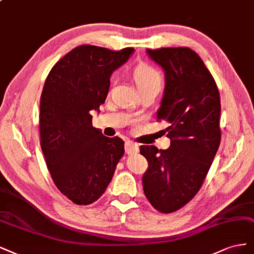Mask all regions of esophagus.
Masks as SVG:
<instances>
[{
    "instance_id": "34e87169",
    "label": "esophagus",
    "mask_w": 254,
    "mask_h": 254,
    "mask_svg": "<svg viewBox=\"0 0 254 254\" xmlns=\"http://www.w3.org/2000/svg\"><path fill=\"white\" fill-rule=\"evenodd\" d=\"M126 152L128 155L136 154L139 152V145L133 141H127L126 142Z\"/></svg>"
}]
</instances>
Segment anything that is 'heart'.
Masks as SVG:
<instances>
[{"mask_svg": "<svg viewBox=\"0 0 254 254\" xmlns=\"http://www.w3.org/2000/svg\"><path fill=\"white\" fill-rule=\"evenodd\" d=\"M134 80L139 92L149 88H159L161 84L160 73L148 64H141L136 67Z\"/></svg>", "mask_w": 254, "mask_h": 254, "instance_id": "obj_1", "label": "heart"}]
</instances>
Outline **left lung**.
<instances>
[{
    "label": "left lung",
    "mask_w": 254,
    "mask_h": 254,
    "mask_svg": "<svg viewBox=\"0 0 254 254\" xmlns=\"http://www.w3.org/2000/svg\"><path fill=\"white\" fill-rule=\"evenodd\" d=\"M165 71V91L157 119L165 120L170 148L141 145L149 162L142 177L152 206L171 213L198 192L220 143V98L200 57L188 47L146 50Z\"/></svg>",
    "instance_id": "left-lung-1"
}]
</instances>
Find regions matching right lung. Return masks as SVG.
Wrapping results in <instances>:
<instances>
[{"instance_id":"1","label":"right lung","mask_w":254,"mask_h":254,"mask_svg":"<svg viewBox=\"0 0 254 254\" xmlns=\"http://www.w3.org/2000/svg\"><path fill=\"white\" fill-rule=\"evenodd\" d=\"M133 53L81 45L46 78L40 101L41 148L55 185L77 204L100 197L125 154L122 139L106 137L92 126L91 111L100 112L113 71Z\"/></svg>"}]
</instances>
